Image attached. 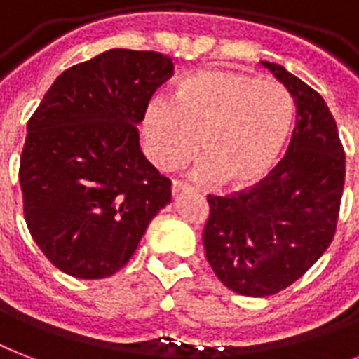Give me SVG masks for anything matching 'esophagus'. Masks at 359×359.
I'll list each match as a JSON object with an SVG mask.
<instances>
[{
  "mask_svg": "<svg viewBox=\"0 0 359 359\" xmlns=\"http://www.w3.org/2000/svg\"><path fill=\"white\" fill-rule=\"evenodd\" d=\"M190 190V186L184 184V182H180V180H173V184H171V191H173V196H179V194H184V191Z\"/></svg>",
  "mask_w": 359,
  "mask_h": 359,
  "instance_id": "1",
  "label": "esophagus"
}]
</instances>
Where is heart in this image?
Here are the masks:
<instances>
[{
  "instance_id": "obj_1",
  "label": "heart",
  "mask_w": 359,
  "mask_h": 359,
  "mask_svg": "<svg viewBox=\"0 0 359 359\" xmlns=\"http://www.w3.org/2000/svg\"><path fill=\"white\" fill-rule=\"evenodd\" d=\"M294 123V102L281 83L205 70L180 81L169 102L149 104L143 134L160 169L180 168L197 151L191 175L201 182L245 188L278 163Z\"/></svg>"
}]
</instances>
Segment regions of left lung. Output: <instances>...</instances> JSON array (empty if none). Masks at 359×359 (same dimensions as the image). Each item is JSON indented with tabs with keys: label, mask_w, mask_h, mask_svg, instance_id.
<instances>
[{
	"label": "left lung",
	"mask_w": 359,
	"mask_h": 359,
	"mask_svg": "<svg viewBox=\"0 0 359 359\" xmlns=\"http://www.w3.org/2000/svg\"><path fill=\"white\" fill-rule=\"evenodd\" d=\"M261 63L294 98L292 140L259 184L207 197L210 216L203 231L219 281L255 298L287 289L328 250L345 186V151L324 98L281 65Z\"/></svg>",
	"instance_id": "left-lung-1"
}]
</instances>
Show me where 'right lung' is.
<instances>
[{"mask_svg": "<svg viewBox=\"0 0 359 359\" xmlns=\"http://www.w3.org/2000/svg\"><path fill=\"white\" fill-rule=\"evenodd\" d=\"M171 76L169 55L115 48L65 70L31 115L18 173L24 218L61 272L114 276L171 201V180L143 156L137 132Z\"/></svg>", "mask_w": 359, "mask_h": 359, "instance_id": "1", "label": "right lung"}]
</instances>
